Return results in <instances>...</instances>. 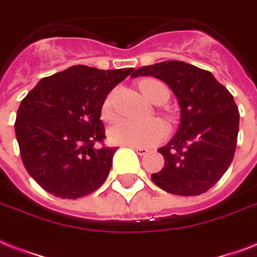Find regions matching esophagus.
Wrapping results in <instances>:
<instances>
[{
    "mask_svg": "<svg viewBox=\"0 0 257 257\" xmlns=\"http://www.w3.org/2000/svg\"><path fill=\"white\" fill-rule=\"evenodd\" d=\"M131 149L137 151V154H138V156H146L147 153L150 151L149 149H145V147H131Z\"/></svg>",
    "mask_w": 257,
    "mask_h": 257,
    "instance_id": "1",
    "label": "esophagus"
}]
</instances>
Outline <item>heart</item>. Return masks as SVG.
Listing matches in <instances>:
<instances>
[{
	"label": "heart",
	"instance_id": "obj_1",
	"mask_svg": "<svg viewBox=\"0 0 257 257\" xmlns=\"http://www.w3.org/2000/svg\"><path fill=\"white\" fill-rule=\"evenodd\" d=\"M139 88L147 100L153 103H165L169 97L168 87L157 79H145L139 83ZM101 116L110 120L112 112V97L107 96L101 106ZM168 135V127L161 120L134 122L122 119L110 127L108 139L115 145L130 147H150L162 142Z\"/></svg>",
	"mask_w": 257,
	"mask_h": 257
}]
</instances>
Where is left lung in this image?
<instances>
[{"mask_svg": "<svg viewBox=\"0 0 257 257\" xmlns=\"http://www.w3.org/2000/svg\"><path fill=\"white\" fill-rule=\"evenodd\" d=\"M165 81L180 106V124L168 145L158 149L164 169L151 174L165 192L198 196L224 176L233 160L238 134V108L216 77L196 65L170 60L135 69L131 77Z\"/></svg>", "mask_w": 257, "mask_h": 257, "instance_id": "left-lung-1", "label": "left lung"}]
</instances>
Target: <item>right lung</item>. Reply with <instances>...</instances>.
Returning a JSON list of instances; mask_svg holds the SVG:
<instances>
[{"label": "right lung", "mask_w": 257, "mask_h": 257, "mask_svg": "<svg viewBox=\"0 0 257 257\" xmlns=\"http://www.w3.org/2000/svg\"><path fill=\"white\" fill-rule=\"evenodd\" d=\"M134 68L73 65L44 77L17 111L16 138L24 166L37 184L60 198H79L106 181L115 147L104 139L101 106Z\"/></svg>", "instance_id": "add662e5"}]
</instances>
